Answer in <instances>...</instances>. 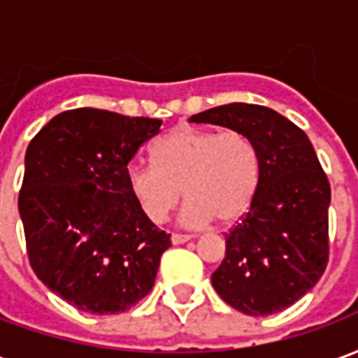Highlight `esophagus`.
I'll return each mask as SVG.
<instances>
[{"label":"esophagus","instance_id":"34e87169","mask_svg":"<svg viewBox=\"0 0 358 358\" xmlns=\"http://www.w3.org/2000/svg\"><path fill=\"white\" fill-rule=\"evenodd\" d=\"M192 240V236H187V234H172L171 241L174 245H180V243H186V241Z\"/></svg>","mask_w":358,"mask_h":358}]
</instances>
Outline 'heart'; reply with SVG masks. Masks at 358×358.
Instances as JSON below:
<instances>
[{"label": "heart", "mask_w": 358, "mask_h": 358, "mask_svg": "<svg viewBox=\"0 0 358 358\" xmlns=\"http://www.w3.org/2000/svg\"><path fill=\"white\" fill-rule=\"evenodd\" d=\"M130 194L143 215L164 222L186 195L182 220L232 224L251 207L261 178L259 149L245 134L178 128L153 145V163H132Z\"/></svg>", "instance_id": "b5f03b06"}]
</instances>
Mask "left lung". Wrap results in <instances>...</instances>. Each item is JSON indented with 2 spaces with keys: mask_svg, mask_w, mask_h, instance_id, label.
<instances>
[{
  "mask_svg": "<svg viewBox=\"0 0 358 358\" xmlns=\"http://www.w3.org/2000/svg\"><path fill=\"white\" fill-rule=\"evenodd\" d=\"M192 122L245 134L259 149L261 178L241 222L226 234L213 287L243 315L266 316L310 292L328 264L330 182L307 134L276 110L228 103Z\"/></svg>",
  "mask_w": 358,
  "mask_h": 358,
  "instance_id": "obj_1",
  "label": "left lung"
}]
</instances>
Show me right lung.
Segmentation results:
<instances>
[{
  "mask_svg": "<svg viewBox=\"0 0 358 358\" xmlns=\"http://www.w3.org/2000/svg\"><path fill=\"white\" fill-rule=\"evenodd\" d=\"M161 124L82 107L51 118L28 145L19 194L28 261L78 310L124 313L155 284L171 234L143 215L126 172Z\"/></svg>",
  "mask_w": 358,
  "mask_h": 358,
  "instance_id": "1",
  "label": "right lung"
}]
</instances>
